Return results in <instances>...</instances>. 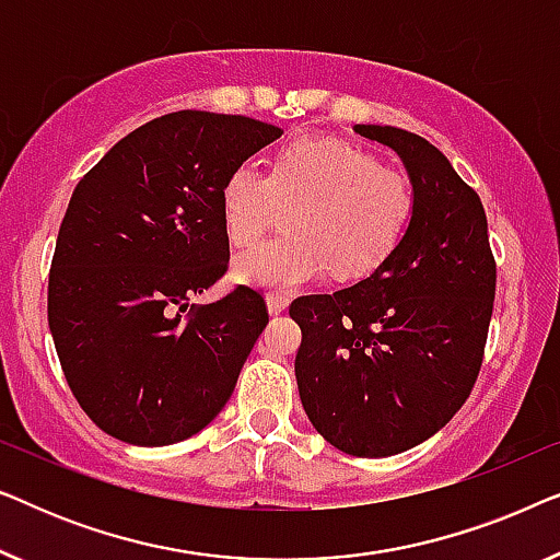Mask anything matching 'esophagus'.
Returning a JSON list of instances; mask_svg holds the SVG:
<instances>
[{"instance_id": "1", "label": "esophagus", "mask_w": 560, "mask_h": 560, "mask_svg": "<svg viewBox=\"0 0 560 560\" xmlns=\"http://www.w3.org/2000/svg\"><path fill=\"white\" fill-rule=\"evenodd\" d=\"M290 298L282 295V293H267V311L272 313V316H278V313H282L288 308Z\"/></svg>"}]
</instances>
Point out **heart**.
Wrapping results in <instances>:
<instances>
[{"mask_svg":"<svg viewBox=\"0 0 560 560\" xmlns=\"http://www.w3.org/2000/svg\"><path fill=\"white\" fill-rule=\"evenodd\" d=\"M290 206V232L236 257L234 275L259 288L293 290L326 270L366 278L400 247L416 190L372 150L336 137H293L275 152L270 175L242 163L221 186L229 242H257Z\"/></svg>","mask_w":560,"mask_h":560,"instance_id":"obj_1","label":"heart"}]
</instances>
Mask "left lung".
Here are the masks:
<instances>
[{
	"label": "left lung",
	"instance_id": "8db88e82",
	"mask_svg": "<svg viewBox=\"0 0 560 560\" xmlns=\"http://www.w3.org/2000/svg\"><path fill=\"white\" fill-rule=\"evenodd\" d=\"M408 167L416 213L393 257L357 285L290 303L295 380L311 423L343 454L377 458L441 431L471 395L494 308L487 213L448 158L408 129L357 125Z\"/></svg>",
	"mask_w": 560,
	"mask_h": 560
}]
</instances>
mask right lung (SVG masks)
Segmentation results:
<instances>
[{
	"instance_id": "obj_1",
	"label": "right lung",
	"mask_w": 560,
	"mask_h": 560,
	"mask_svg": "<svg viewBox=\"0 0 560 560\" xmlns=\"http://www.w3.org/2000/svg\"><path fill=\"white\" fill-rule=\"evenodd\" d=\"M280 127L171 112L119 140L75 186L52 252L48 324L81 410L135 446L219 416L267 326L247 285L196 305L229 267L221 186Z\"/></svg>"
}]
</instances>
